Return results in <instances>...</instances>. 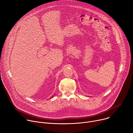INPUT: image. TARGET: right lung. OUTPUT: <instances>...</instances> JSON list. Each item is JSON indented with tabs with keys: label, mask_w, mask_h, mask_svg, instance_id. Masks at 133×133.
<instances>
[{
	"label": "right lung",
	"mask_w": 133,
	"mask_h": 133,
	"mask_svg": "<svg viewBox=\"0 0 133 133\" xmlns=\"http://www.w3.org/2000/svg\"><path fill=\"white\" fill-rule=\"evenodd\" d=\"M54 97V96H52V97H51V98H52V97Z\"/></svg>",
	"instance_id": "1"
}]
</instances>
